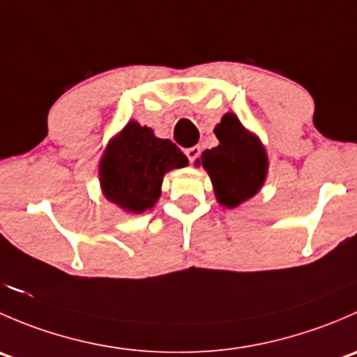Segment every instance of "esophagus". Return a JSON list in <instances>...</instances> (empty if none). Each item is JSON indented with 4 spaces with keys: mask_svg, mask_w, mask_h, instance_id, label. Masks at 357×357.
Here are the masks:
<instances>
[{
    "mask_svg": "<svg viewBox=\"0 0 357 357\" xmlns=\"http://www.w3.org/2000/svg\"><path fill=\"white\" fill-rule=\"evenodd\" d=\"M186 157H188V160L192 162H195L197 160V157L200 155V146H192V149H186Z\"/></svg>",
    "mask_w": 357,
    "mask_h": 357,
    "instance_id": "1",
    "label": "esophagus"
}]
</instances>
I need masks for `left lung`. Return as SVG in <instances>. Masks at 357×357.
Here are the masks:
<instances>
[{
    "label": "left lung",
    "mask_w": 357,
    "mask_h": 357,
    "mask_svg": "<svg viewBox=\"0 0 357 357\" xmlns=\"http://www.w3.org/2000/svg\"><path fill=\"white\" fill-rule=\"evenodd\" d=\"M219 145L202 152L197 165L207 171L215 200L226 208L238 207L257 195L268 178L269 160L261 139L228 112L214 128Z\"/></svg>",
    "instance_id": "1"
}]
</instances>
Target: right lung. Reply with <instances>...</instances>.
I'll return each mask as SVG.
<instances>
[{
	"mask_svg": "<svg viewBox=\"0 0 357 357\" xmlns=\"http://www.w3.org/2000/svg\"><path fill=\"white\" fill-rule=\"evenodd\" d=\"M186 165L188 158L171 139L157 138L153 129L129 121L100 158V188L128 214H143L157 204L164 176Z\"/></svg>",
	"mask_w": 357,
	"mask_h": 357,
	"instance_id": "1",
	"label": "right lung"
}]
</instances>
